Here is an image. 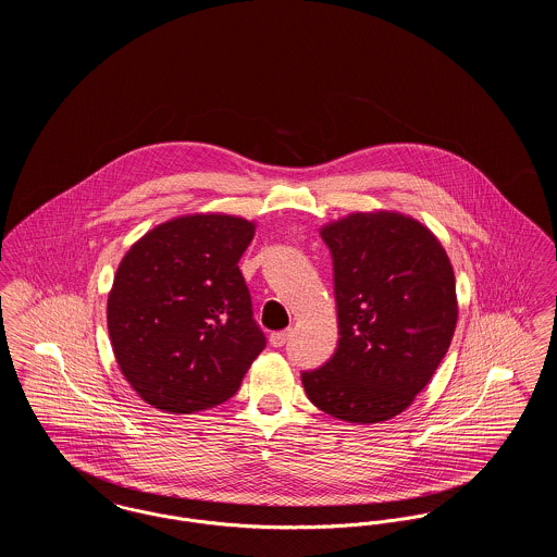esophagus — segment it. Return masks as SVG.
Instances as JSON below:
<instances>
[{
	"instance_id": "34e87169",
	"label": "esophagus",
	"mask_w": 557,
	"mask_h": 557,
	"mask_svg": "<svg viewBox=\"0 0 557 557\" xmlns=\"http://www.w3.org/2000/svg\"><path fill=\"white\" fill-rule=\"evenodd\" d=\"M292 330H282V332H273L269 336V345L280 348V346L286 345L290 341Z\"/></svg>"
}]
</instances>
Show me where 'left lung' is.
I'll return each instance as SVG.
<instances>
[{
	"label": "left lung",
	"mask_w": 557,
	"mask_h": 557,
	"mask_svg": "<svg viewBox=\"0 0 557 557\" xmlns=\"http://www.w3.org/2000/svg\"><path fill=\"white\" fill-rule=\"evenodd\" d=\"M334 259L341 341L302 373L309 400L348 424L403 413L432 380L457 325L447 250L422 221L398 211L348 212L319 227Z\"/></svg>",
	"instance_id": "left-lung-1"
}]
</instances>
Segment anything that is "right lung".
Instances as JSON below:
<instances>
[{
  "label": "right lung",
  "mask_w": 557,
  "mask_h": 557,
  "mask_svg": "<svg viewBox=\"0 0 557 557\" xmlns=\"http://www.w3.org/2000/svg\"><path fill=\"white\" fill-rule=\"evenodd\" d=\"M257 223L189 212L146 232L108 292V336L141 400L186 416L236 395L265 348L238 261Z\"/></svg>",
  "instance_id": "right-lung-1"
}]
</instances>
